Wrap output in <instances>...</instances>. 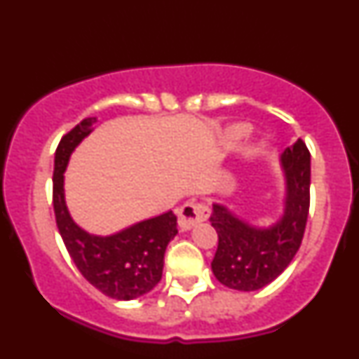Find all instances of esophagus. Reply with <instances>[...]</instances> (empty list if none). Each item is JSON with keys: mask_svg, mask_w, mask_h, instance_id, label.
I'll return each instance as SVG.
<instances>
[{"mask_svg": "<svg viewBox=\"0 0 359 359\" xmlns=\"http://www.w3.org/2000/svg\"><path fill=\"white\" fill-rule=\"evenodd\" d=\"M208 215H210V210H208V207L205 204H202V202H185L179 210L180 229L190 231L193 226H196L201 221H204Z\"/></svg>", "mask_w": 359, "mask_h": 359, "instance_id": "obj_1", "label": "esophagus"}]
</instances>
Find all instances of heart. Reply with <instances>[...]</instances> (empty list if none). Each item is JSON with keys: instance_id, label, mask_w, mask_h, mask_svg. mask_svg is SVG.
Returning <instances> with one entry per match:
<instances>
[{"instance_id": "obj_1", "label": "heart", "mask_w": 359, "mask_h": 359, "mask_svg": "<svg viewBox=\"0 0 359 359\" xmlns=\"http://www.w3.org/2000/svg\"><path fill=\"white\" fill-rule=\"evenodd\" d=\"M251 127L246 126V123H233L229 128H227V138H229L232 142L243 140L245 136L250 135Z\"/></svg>"}]
</instances>
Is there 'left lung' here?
Wrapping results in <instances>:
<instances>
[{"label":"left lung","instance_id":"8db88e82","mask_svg":"<svg viewBox=\"0 0 359 359\" xmlns=\"http://www.w3.org/2000/svg\"><path fill=\"white\" fill-rule=\"evenodd\" d=\"M285 179L283 215L271 226L260 227L215 202L210 223L218 233L212 260L215 278L226 287L251 292L265 287L295 257L309 213L311 154L302 140L281 154Z\"/></svg>","mask_w":359,"mask_h":359}]
</instances>
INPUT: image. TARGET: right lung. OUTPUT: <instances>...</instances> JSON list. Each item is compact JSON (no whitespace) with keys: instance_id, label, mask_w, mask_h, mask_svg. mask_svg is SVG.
Listing matches in <instances>:
<instances>
[{"instance_id":"right-lung-1","label":"right lung","mask_w":359,"mask_h":359,"mask_svg":"<svg viewBox=\"0 0 359 359\" xmlns=\"http://www.w3.org/2000/svg\"><path fill=\"white\" fill-rule=\"evenodd\" d=\"M95 117L81 121L62 136L55 154L53 207L72 260L88 281L107 297L135 299L160 283L168 243L177 236V217L169 210L140 221L113 236H94L72 219L64 194V172L75 147L93 132Z\"/></svg>"}]
</instances>
